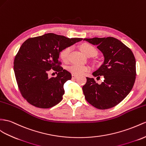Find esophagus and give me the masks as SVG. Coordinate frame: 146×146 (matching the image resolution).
Here are the masks:
<instances>
[{
  "instance_id": "esophagus-1",
  "label": "esophagus",
  "mask_w": 146,
  "mask_h": 146,
  "mask_svg": "<svg viewBox=\"0 0 146 146\" xmlns=\"http://www.w3.org/2000/svg\"><path fill=\"white\" fill-rule=\"evenodd\" d=\"M77 77H78V76L75 75V74H72V78L73 80L76 79V78H77Z\"/></svg>"
}]
</instances>
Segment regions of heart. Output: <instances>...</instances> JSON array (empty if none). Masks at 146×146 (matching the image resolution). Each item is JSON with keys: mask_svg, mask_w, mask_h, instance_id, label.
Listing matches in <instances>:
<instances>
[{"mask_svg": "<svg viewBox=\"0 0 146 146\" xmlns=\"http://www.w3.org/2000/svg\"><path fill=\"white\" fill-rule=\"evenodd\" d=\"M80 49L86 55L90 57V56H94L97 54V50L96 48L92 46L91 44L88 43H83L80 46ZM71 51V47H68L62 50L60 52V57L61 60L64 62H68L69 55ZM70 72L76 75L82 74L86 72H89L91 70V67L89 65H76L73 64L68 66L67 68Z\"/></svg>", "mask_w": 146, "mask_h": 146, "instance_id": "b5f03b06", "label": "heart"}]
</instances>
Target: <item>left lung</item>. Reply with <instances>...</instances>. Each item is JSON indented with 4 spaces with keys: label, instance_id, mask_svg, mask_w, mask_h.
I'll list each match as a JSON object with an SVG mask.
<instances>
[{
    "label": "left lung",
    "instance_id": "obj_1",
    "mask_svg": "<svg viewBox=\"0 0 146 146\" xmlns=\"http://www.w3.org/2000/svg\"><path fill=\"white\" fill-rule=\"evenodd\" d=\"M96 45L102 52L104 62L92 73L94 76H103L99 84L94 78L86 77L83 91L85 99L94 107L105 110L116 106L131 91L136 80V60L131 50L113 37L84 39Z\"/></svg>",
    "mask_w": 146,
    "mask_h": 146
}]
</instances>
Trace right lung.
<instances>
[{
  "label": "right lung",
  "instance_id": "add662e5",
  "mask_svg": "<svg viewBox=\"0 0 146 146\" xmlns=\"http://www.w3.org/2000/svg\"><path fill=\"white\" fill-rule=\"evenodd\" d=\"M81 40L47 33L23 43L15 57L13 69L21 94L28 103L48 109L61 101L63 85L72 79V74L60 66V52ZM52 69L58 74L49 78L48 73Z\"/></svg>",
  "mask_w": 146,
  "mask_h": 146
}]
</instances>
